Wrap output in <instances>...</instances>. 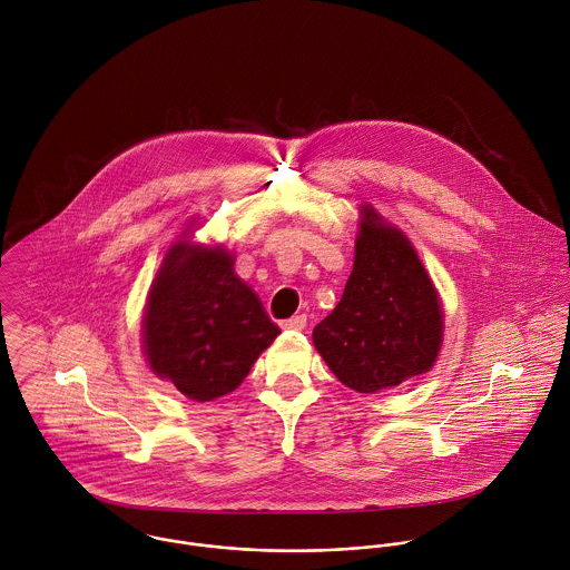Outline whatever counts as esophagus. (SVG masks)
Segmentation results:
<instances>
[{
  "label": "esophagus",
  "mask_w": 570,
  "mask_h": 570,
  "mask_svg": "<svg viewBox=\"0 0 570 570\" xmlns=\"http://www.w3.org/2000/svg\"><path fill=\"white\" fill-rule=\"evenodd\" d=\"M283 328H292V331H303L307 326V316L305 314H298V316H292L289 321H283Z\"/></svg>",
  "instance_id": "esophagus-1"
}]
</instances>
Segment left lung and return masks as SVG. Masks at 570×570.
<instances>
[{
    "label": "left lung",
    "mask_w": 570,
    "mask_h": 570,
    "mask_svg": "<svg viewBox=\"0 0 570 570\" xmlns=\"http://www.w3.org/2000/svg\"><path fill=\"white\" fill-rule=\"evenodd\" d=\"M360 215L353 272L314 344L344 386L377 393L434 366L443 309L406 235L368 204Z\"/></svg>",
    "instance_id": "8db88e82"
}]
</instances>
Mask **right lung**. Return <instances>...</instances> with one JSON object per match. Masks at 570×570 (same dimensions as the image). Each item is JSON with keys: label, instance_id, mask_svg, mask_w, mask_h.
<instances>
[{"label": "right lung", "instance_id": "right-lung-1", "mask_svg": "<svg viewBox=\"0 0 570 570\" xmlns=\"http://www.w3.org/2000/svg\"><path fill=\"white\" fill-rule=\"evenodd\" d=\"M235 256L217 245L177 242L164 256L142 321L151 371L195 402L242 386L281 328L235 274Z\"/></svg>", "mask_w": 570, "mask_h": 570}]
</instances>
